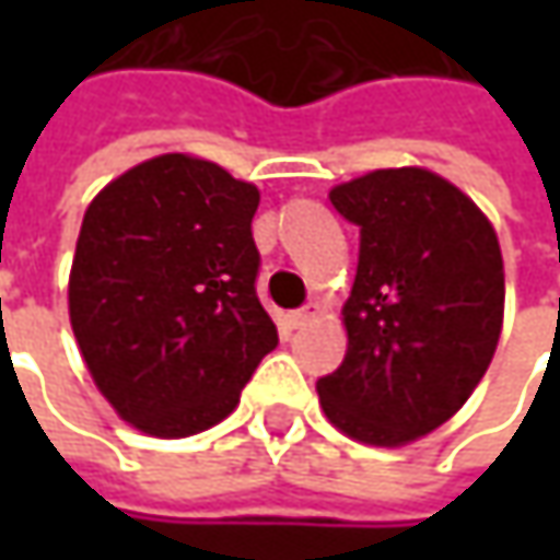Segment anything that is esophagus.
<instances>
[{"label":"esophagus","mask_w":560,"mask_h":560,"mask_svg":"<svg viewBox=\"0 0 560 560\" xmlns=\"http://www.w3.org/2000/svg\"><path fill=\"white\" fill-rule=\"evenodd\" d=\"M314 314H317V305H305V308H299V312L287 314V324H290L292 330H299V327H305L308 320H314Z\"/></svg>","instance_id":"obj_1"}]
</instances>
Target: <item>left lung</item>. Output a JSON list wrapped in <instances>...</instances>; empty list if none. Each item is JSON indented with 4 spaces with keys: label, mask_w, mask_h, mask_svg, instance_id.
<instances>
[{
    "label": "left lung",
    "mask_w": 560,
    "mask_h": 560,
    "mask_svg": "<svg viewBox=\"0 0 560 560\" xmlns=\"http://www.w3.org/2000/svg\"><path fill=\"white\" fill-rule=\"evenodd\" d=\"M330 202L358 226V270L349 352L317 396L346 436L405 445L452 418L495 355L502 248L483 211L423 167L364 174Z\"/></svg>",
    "instance_id": "1"
}]
</instances>
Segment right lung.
Instances as JSON below:
<instances>
[{"instance_id": "right-lung-1", "label": "right lung", "mask_w": 560, "mask_h": 560, "mask_svg": "<svg viewBox=\"0 0 560 560\" xmlns=\"http://www.w3.org/2000/svg\"><path fill=\"white\" fill-rule=\"evenodd\" d=\"M258 189L224 167L159 155L83 214L68 308L80 355L120 418L149 436L224 420L277 349L255 280Z\"/></svg>"}]
</instances>
